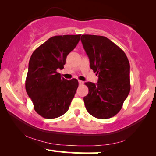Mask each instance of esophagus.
<instances>
[{
  "label": "esophagus",
  "instance_id": "esophagus-1",
  "mask_svg": "<svg viewBox=\"0 0 156 156\" xmlns=\"http://www.w3.org/2000/svg\"><path fill=\"white\" fill-rule=\"evenodd\" d=\"M78 83H79V85H83L84 83V82L82 81V80H78Z\"/></svg>",
  "mask_w": 156,
  "mask_h": 156
}]
</instances>
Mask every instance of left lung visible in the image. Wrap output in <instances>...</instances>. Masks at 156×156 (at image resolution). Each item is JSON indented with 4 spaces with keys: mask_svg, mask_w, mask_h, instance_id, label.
I'll return each mask as SVG.
<instances>
[{
    "mask_svg": "<svg viewBox=\"0 0 156 156\" xmlns=\"http://www.w3.org/2000/svg\"><path fill=\"white\" fill-rule=\"evenodd\" d=\"M83 46L90 67L98 76L96 84L86 82L83 98L87 111L93 117L107 119L120 111L130 90V63L122 49L106 37L82 35Z\"/></svg>",
    "mask_w": 156,
    "mask_h": 156,
    "instance_id": "8db88e82",
    "label": "left lung"
}]
</instances>
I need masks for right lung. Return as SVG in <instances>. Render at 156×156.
<instances>
[{
	"instance_id": "obj_1",
	"label": "right lung",
	"mask_w": 156,
	"mask_h": 156,
	"mask_svg": "<svg viewBox=\"0 0 156 156\" xmlns=\"http://www.w3.org/2000/svg\"><path fill=\"white\" fill-rule=\"evenodd\" d=\"M80 35H64L50 38L35 50L29 61L26 90L34 110L43 118L51 119L68 111L78 81L62 78L67 55L80 41Z\"/></svg>"
}]
</instances>
